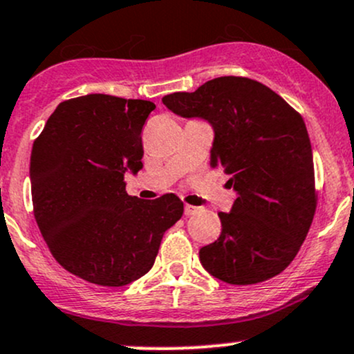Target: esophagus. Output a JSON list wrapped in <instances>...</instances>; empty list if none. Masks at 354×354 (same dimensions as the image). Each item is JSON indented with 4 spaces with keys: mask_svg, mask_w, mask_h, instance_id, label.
<instances>
[{
    "mask_svg": "<svg viewBox=\"0 0 354 354\" xmlns=\"http://www.w3.org/2000/svg\"><path fill=\"white\" fill-rule=\"evenodd\" d=\"M198 210H201V209L196 207V205L185 204V214H187V216H194V214H197Z\"/></svg>",
    "mask_w": 354,
    "mask_h": 354,
    "instance_id": "1",
    "label": "esophagus"
}]
</instances>
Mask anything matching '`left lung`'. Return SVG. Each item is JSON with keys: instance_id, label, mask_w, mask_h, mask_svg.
<instances>
[{"instance_id": "8db88e82", "label": "left lung", "mask_w": 354, "mask_h": 354, "mask_svg": "<svg viewBox=\"0 0 354 354\" xmlns=\"http://www.w3.org/2000/svg\"><path fill=\"white\" fill-rule=\"evenodd\" d=\"M182 117L214 127L210 167L230 176L232 210L219 239L198 251L204 269L234 286L264 283L291 264L317 205L315 164L299 112L263 83L219 77L162 98Z\"/></svg>"}]
</instances>
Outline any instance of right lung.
<instances>
[{"mask_svg": "<svg viewBox=\"0 0 354 354\" xmlns=\"http://www.w3.org/2000/svg\"><path fill=\"white\" fill-rule=\"evenodd\" d=\"M156 103L90 93L62 102L35 138L33 216L63 269L118 288L150 271L164 232L184 214L176 194L140 201L125 170L142 169V129Z\"/></svg>", "mask_w": 354, "mask_h": 354, "instance_id": "1", "label": "right lung"}]
</instances>
